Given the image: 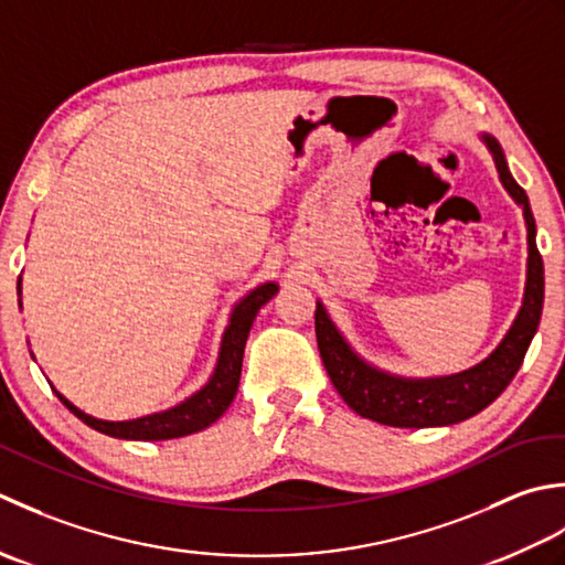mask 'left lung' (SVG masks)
<instances>
[{"label": "left lung", "mask_w": 565, "mask_h": 565, "mask_svg": "<svg viewBox=\"0 0 565 565\" xmlns=\"http://www.w3.org/2000/svg\"><path fill=\"white\" fill-rule=\"evenodd\" d=\"M480 141L486 143L494 160L502 188L522 206L526 224V282L522 307L488 359L451 375L407 377L387 373L383 367L367 363L351 347L341 329L333 324L324 302L317 299V347L333 387L355 414L385 424V427H446V424H458L486 409L512 383L539 329L541 309H544V260L536 248L532 206H529L526 192L512 178L498 138L480 134Z\"/></svg>", "instance_id": "8db88e82"}]
</instances>
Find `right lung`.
Instances as JSON below:
<instances>
[{"label": "right lung", "instance_id": "add662e5", "mask_svg": "<svg viewBox=\"0 0 565 565\" xmlns=\"http://www.w3.org/2000/svg\"><path fill=\"white\" fill-rule=\"evenodd\" d=\"M17 290H19V307H21V278H19ZM278 290L280 285L268 280V282H260L258 287H253L248 295L238 299L232 309V317H228L222 343H218L216 365L210 380H206L198 393H192L190 397L178 402L175 407L146 414V417H136V419L107 422V419L92 417V414L75 407L71 399H67L63 393H57V390L51 385L53 393L79 422H85L87 427H92L95 431L114 436V439L166 441V439H180V436L202 431L222 417V414L228 409V405L234 402L238 380H241V363H244V349H246L248 331L253 327V319H256L258 309L266 305L268 299H273V295H278ZM31 359L36 361V355L31 353Z\"/></svg>", "mask_w": 565, "mask_h": 565}]
</instances>
